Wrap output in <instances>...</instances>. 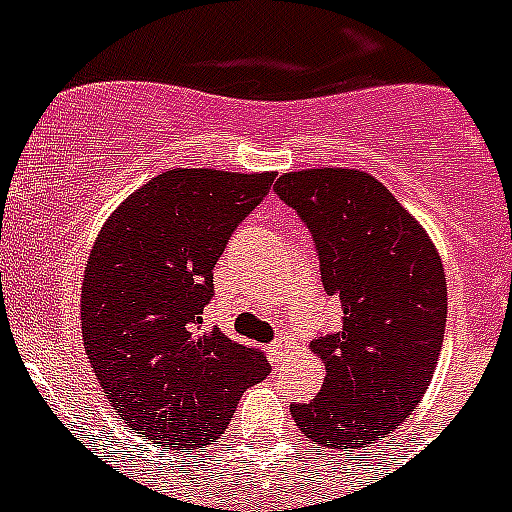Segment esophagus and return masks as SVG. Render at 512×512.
<instances>
[{"mask_svg": "<svg viewBox=\"0 0 512 512\" xmlns=\"http://www.w3.org/2000/svg\"><path fill=\"white\" fill-rule=\"evenodd\" d=\"M269 361L271 364H279V361H284V343L282 341L269 343Z\"/></svg>", "mask_w": 512, "mask_h": 512, "instance_id": "esophagus-1", "label": "esophagus"}]
</instances>
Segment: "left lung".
<instances>
[{
  "instance_id": "left-lung-1",
  "label": "left lung",
  "mask_w": 512,
  "mask_h": 512,
  "mask_svg": "<svg viewBox=\"0 0 512 512\" xmlns=\"http://www.w3.org/2000/svg\"><path fill=\"white\" fill-rule=\"evenodd\" d=\"M274 189L312 233L325 292L343 307L341 330L312 341L323 390L289 413L318 446L364 449L395 431L431 384L446 330L441 256L372 174L289 171Z\"/></svg>"
}]
</instances>
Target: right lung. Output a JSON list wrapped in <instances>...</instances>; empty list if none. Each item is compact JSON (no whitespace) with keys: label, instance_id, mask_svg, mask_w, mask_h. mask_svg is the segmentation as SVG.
I'll use <instances>...</instances> for the list:
<instances>
[{"label":"right lung","instance_id":"obj_1","mask_svg":"<svg viewBox=\"0 0 512 512\" xmlns=\"http://www.w3.org/2000/svg\"><path fill=\"white\" fill-rule=\"evenodd\" d=\"M269 174L171 169L104 223L81 287L89 364L125 423L171 449H202L243 392L269 374L264 351L202 328L212 269L261 205Z\"/></svg>","mask_w":512,"mask_h":512}]
</instances>
